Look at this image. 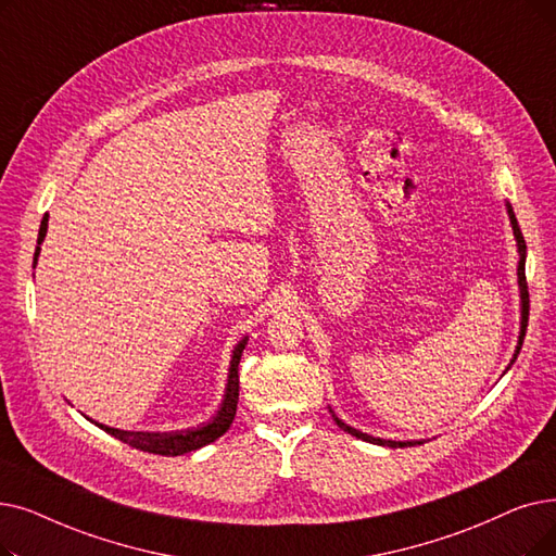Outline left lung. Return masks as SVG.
Segmentation results:
<instances>
[{
    "mask_svg": "<svg viewBox=\"0 0 556 556\" xmlns=\"http://www.w3.org/2000/svg\"><path fill=\"white\" fill-rule=\"evenodd\" d=\"M506 211H509V220H511V227H514V236H516V243H518V256H520V261H518V286H520V336H518L516 354H514V358H511V364H514L516 356L520 354V348H522V341H525V331H527V320H529V291H527V279H525V254H527V245H525V238H522V231H520V227H518V220H516V215H514L511 204H506ZM329 412H331V408H329ZM331 416H333V412H331ZM333 420H336V425L341 427L343 431L352 433V437H356V439H361V441H366V443L386 445V447H412V445H416V443H418V445L422 443V441H386V439H375V437H370V433H364V431H358V429H354V427L345 425L341 418H336V416H333Z\"/></svg>",
    "mask_w": 556,
    "mask_h": 556,
    "instance_id": "left-lung-1",
    "label": "left lung"
}]
</instances>
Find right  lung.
I'll list each match as a JSON object with an SVG mask.
<instances>
[{
    "label": "right lung",
    "mask_w": 556,
    "mask_h": 556,
    "mask_svg": "<svg viewBox=\"0 0 556 556\" xmlns=\"http://www.w3.org/2000/svg\"><path fill=\"white\" fill-rule=\"evenodd\" d=\"M47 236V215L40 223V231H38V248L34 254V268H36V261L40 254V245ZM248 345V336L233 348L231 354V364H229V379H227V389H225V400L218 408V414H215L208 422H202L198 427H190V429H181V431H125V429H115V427H106L94 422L100 429H104L111 437H115L117 441H123L136 450L142 452H150V454H161V456H179L192 450H200L208 443H213L215 439H220L223 433L231 427L233 416H236V406H238V364H240V356H243V350Z\"/></svg>",
    "instance_id": "right-lung-1"
}]
</instances>
